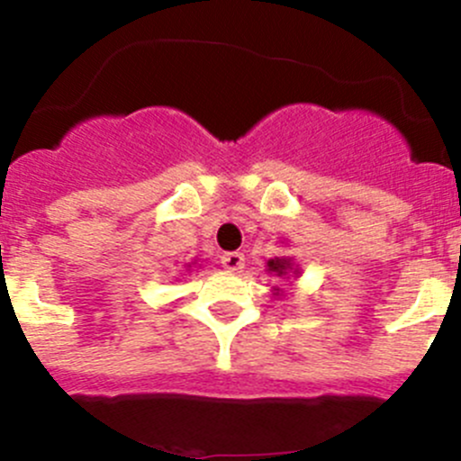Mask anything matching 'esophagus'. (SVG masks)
Masks as SVG:
<instances>
[{
	"label": "esophagus",
	"mask_w": 461,
	"mask_h": 461,
	"mask_svg": "<svg viewBox=\"0 0 461 461\" xmlns=\"http://www.w3.org/2000/svg\"><path fill=\"white\" fill-rule=\"evenodd\" d=\"M221 263L227 272H240L245 267V257L240 252H227L221 257Z\"/></svg>",
	"instance_id": "esophagus-1"
}]
</instances>
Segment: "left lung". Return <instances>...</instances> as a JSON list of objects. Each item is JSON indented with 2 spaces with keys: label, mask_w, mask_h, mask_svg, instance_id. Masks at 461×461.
<instances>
[{
  "label": "left lung",
  "mask_w": 461,
  "mask_h": 461,
  "mask_svg": "<svg viewBox=\"0 0 461 461\" xmlns=\"http://www.w3.org/2000/svg\"><path fill=\"white\" fill-rule=\"evenodd\" d=\"M265 272L272 274V276H276V278H290V276L296 278L301 274V269L290 257H274L267 260V267H265ZM272 296L274 299H283V296H285V292H283V287L274 285Z\"/></svg>",
  "instance_id": "obj_1"
}]
</instances>
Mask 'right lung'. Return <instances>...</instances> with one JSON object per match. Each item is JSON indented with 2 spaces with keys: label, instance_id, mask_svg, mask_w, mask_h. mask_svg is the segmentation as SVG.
<instances>
[{
  "label": "right lung",
  "instance_id": "right-lung-1",
  "mask_svg": "<svg viewBox=\"0 0 461 461\" xmlns=\"http://www.w3.org/2000/svg\"><path fill=\"white\" fill-rule=\"evenodd\" d=\"M196 263H185V269H192Z\"/></svg>",
  "mask_w": 461,
  "mask_h": 461
}]
</instances>
